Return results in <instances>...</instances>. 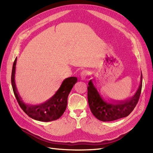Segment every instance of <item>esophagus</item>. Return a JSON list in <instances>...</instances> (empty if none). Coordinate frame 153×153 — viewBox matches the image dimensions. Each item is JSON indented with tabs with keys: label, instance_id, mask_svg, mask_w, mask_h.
<instances>
[{
	"label": "esophagus",
	"instance_id": "esophagus-1",
	"mask_svg": "<svg viewBox=\"0 0 153 153\" xmlns=\"http://www.w3.org/2000/svg\"><path fill=\"white\" fill-rule=\"evenodd\" d=\"M88 75V71L87 70H83L81 73H80V79L84 80H85L87 76Z\"/></svg>",
	"mask_w": 153,
	"mask_h": 153
}]
</instances>
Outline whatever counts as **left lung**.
Here are the masks:
<instances>
[{
    "label": "left lung",
    "mask_w": 153,
    "mask_h": 153,
    "mask_svg": "<svg viewBox=\"0 0 153 153\" xmlns=\"http://www.w3.org/2000/svg\"><path fill=\"white\" fill-rule=\"evenodd\" d=\"M87 98L91 112L100 121H112L127 117L135 108L140 98L142 86L141 72L140 85L134 95L123 100L106 99L97 89L92 79L88 83Z\"/></svg>",
    "instance_id": "left-lung-1"
}]
</instances>
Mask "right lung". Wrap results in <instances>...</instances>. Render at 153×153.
<instances>
[{
    "label": "right lung",
    "mask_w": 153,
    "mask_h": 153,
    "mask_svg": "<svg viewBox=\"0 0 153 153\" xmlns=\"http://www.w3.org/2000/svg\"><path fill=\"white\" fill-rule=\"evenodd\" d=\"M16 61V57L12 69L11 84L14 94L21 108L28 116L36 121L50 122L59 119L66 109L68 95L77 82V78L71 76L64 79L55 94L44 103L38 105L28 104L23 100L16 87L15 83Z\"/></svg>",
    "instance_id": "obj_1"
}]
</instances>
